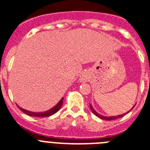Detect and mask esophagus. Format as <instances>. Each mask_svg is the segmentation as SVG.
I'll list each match as a JSON object with an SVG mask.
<instances>
[{"instance_id": "34e87169", "label": "esophagus", "mask_w": 150, "mask_h": 150, "mask_svg": "<svg viewBox=\"0 0 150 150\" xmlns=\"http://www.w3.org/2000/svg\"><path fill=\"white\" fill-rule=\"evenodd\" d=\"M90 77V74L88 71H83L81 73V75H80V78H79V81L81 82H86V81H88V79Z\"/></svg>"}]
</instances>
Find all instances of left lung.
I'll return each mask as SVG.
<instances>
[{
    "label": "left lung",
    "mask_w": 150,
    "mask_h": 150,
    "mask_svg": "<svg viewBox=\"0 0 150 150\" xmlns=\"http://www.w3.org/2000/svg\"><path fill=\"white\" fill-rule=\"evenodd\" d=\"M135 106V105H134ZM133 106V107H134ZM133 107H132V109H133ZM90 109H91V111L92 112V113L94 114V115H96L97 117H98L99 119H104V120H114V119H119V118H121L122 117V116H124V115H126V113H128L129 112H130L131 111V109H130L129 111H128L127 112L124 113V114H122V115H115V116H105V115H101V114H99L98 112H97L96 110H95V109L92 107V105L91 104H90Z\"/></svg>",
    "instance_id": "1"
}]
</instances>
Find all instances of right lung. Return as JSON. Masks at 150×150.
Segmentation results:
<instances>
[{
    "label": "right lung",
    "instance_id": "right-lung-1",
    "mask_svg": "<svg viewBox=\"0 0 150 150\" xmlns=\"http://www.w3.org/2000/svg\"><path fill=\"white\" fill-rule=\"evenodd\" d=\"M63 99H64V98L62 97V98H61V100L59 101L54 107H52V109H48V110L45 111V112H31V111L22 109V108H21L20 106H18V108H19V109H20L21 111H22L23 112H24L25 114H27V115H31V116H35V117H47V116H50V115H52L53 114L56 113L61 108H62V105L63 103Z\"/></svg>",
    "mask_w": 150,
    "mask_h": 150
}]
</instances>
